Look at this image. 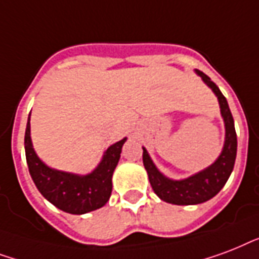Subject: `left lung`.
I'll return each instance as SVG.
<instances>
[{
	"instance_id": "left-lung-1",
	"label": "left lung",
	"mask_w": 259,
	"mask_h": 259,
	"mask_svg": "<svg viewBox=\"0 0 259 259\" xmlns=\"http://www.w3.org/2000/svg\"><path fill=\"white\" fill-rule=\"evenodd\" d=\"M197 74L202 78V81L209 86L213 93L218 96L220 104V111L226 124V142H224L223 151L218 158V161L208 169L192 177L182 180V181H173L162 176L155 165L148 157L147 151L143 148V165L148 173V180L151 184L152 190L158 197L170 204L177 205H193L209 200L219 193L222 188L226 185L236 158V132L234 125L231 111L228 108V102L220 89L216 86L211 78L200 70H196Z\"/></svg>"
}]
</instances>
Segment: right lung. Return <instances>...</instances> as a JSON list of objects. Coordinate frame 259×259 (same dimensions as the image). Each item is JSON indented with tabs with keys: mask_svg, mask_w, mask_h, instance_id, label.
<instances>
[{
	"mask_svg": "<svg viewBox=\"0 0 259 259\" xmlns=\"http://www.w3.org/2000/svg\"><path fill=\"white\" fill-rule=\"evenodd\" d=\"M31 115V113H29ZM29 119L25 130V157L32 180L39 192L54 205L73 215H82L107 204L112 193V174L120 159L125 138L108 148L93 173L79 177L50 169L33 151L29 135Z\"/></svg>",
	"mask_w": 259,
	"mask_h": 259,
	"instance_id": "add662e5",
	"label": "right lung"
}]
</instances>
